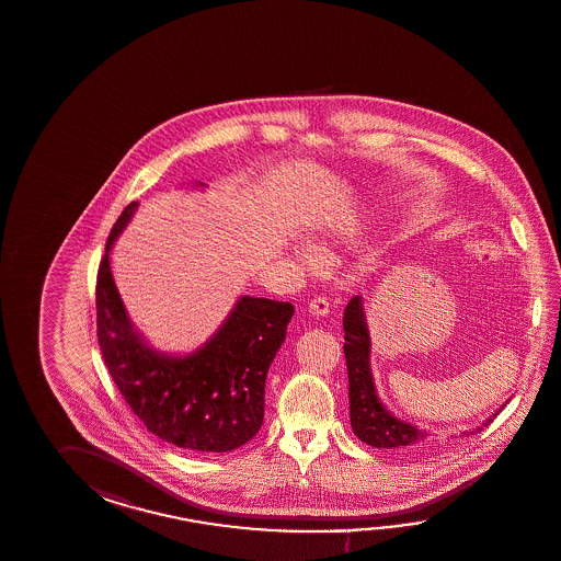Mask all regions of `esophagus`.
Returning <instances> with one entry per match:
<instances>
[{
    "mask_svg": "<svg viewBox=\"0 0 561 561\" xmlns=\"http://www.w3.org/2000/svg\"><path fill=\"white\" fill-rule=\"evenodd\" d=\"M309 313L313 314V317H325L329 313V299L323 297V295L313 297L311 302H309Z\"/></svg>",
    "mask_w": 561,
    "mask_h": 561,
    "instance_id": "obj_1",
    "label": "esophagus"
}]
</instances>
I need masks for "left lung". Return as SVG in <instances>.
Returning <instances> with one entry per match:
<instances>
[{"instance_id": "8db88e82", "label": "left lung", "mask_w": 561, "mask_h": 561, "mask_svg": "<svg viewBox=\"0 0 561 561\" xmlns=\"http://www.w3.org/2000/svg\"><path fill=\"white\" fill-rule=\"evenodd\" d=\"M343 329H345L343 352L347 359V376H350V417H352L355 436L369 446L396 450V453H417L428 448L431 444L428 434L391 416L376 396L371 369H369V333L365 325L364 307L359 297H353L347 302V309L343 314ZM489 422H493V417H489L484 426H489ZM481 431L482 428H477L470 434Z\"/></svg>"}]
</instances>
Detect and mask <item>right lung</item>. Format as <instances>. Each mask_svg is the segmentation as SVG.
I'll list each match as a JSON object with an SVG mask.
<instances>
[{"mask_svg":"<svg viewBox=\"0 0 561 561\" xmlns=\"http://www.w3.org/2000/svg\"><path fill=\"white\" fill-rule=\"evenodd\" d=\"M135 209L137 202H130L118 216L96 274V337L106 369L157 438L192 453L234 450L261 431L266 374L295 307L242 297L196 353L153 352L130 325L108 266V250Z\"/></svg>","mask_w":561,"mask_h":561,"instance_id":"obj_1","label":"right lung"}]
</instances>
